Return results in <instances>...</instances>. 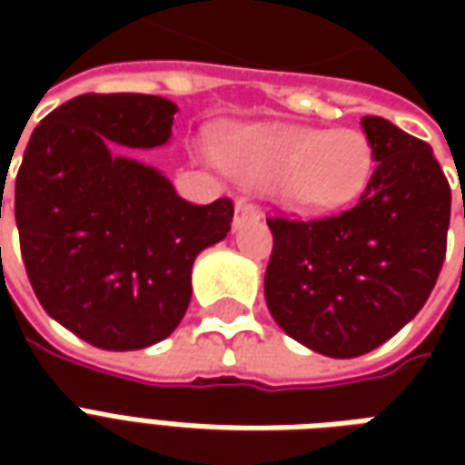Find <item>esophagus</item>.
<instances>
[{
	"instance_id": "esophagus-1",
	"label": "esophagus",
	"mask_w": 465,
	"mask_h": 465,
	"mask_svg": "<svg viewBox=\"0 0 465 465\" xmlns=\"http://www.w3.org/2000/svg\"><path fill=\"white\" fill-rule=\"evenodd\" d=\"M262 219V212L259 206H253L249 202H236V213H233V226L239 229L242 223L246 222H259Z\"/></svg>"
}]
</instances>
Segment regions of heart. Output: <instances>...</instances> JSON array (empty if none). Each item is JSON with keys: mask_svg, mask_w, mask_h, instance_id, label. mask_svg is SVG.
Returning <instances> with one entry per match:
<instances>
[{"mask_svg": "<svg viewBox=\"0 0 465 465\" xmlns=\"http://www.w3.org/2000/svg\"><path fill=\"white\" fill-rule=\"evenodd\" d=\"M216 153L249 182H272L296 212H329L349 203L373 169L371 142L356 129L313 132L293 126H249L222 136Z\"/></svg>", "mask_w": 465, "mask_h": 465, "instance_id": "obj_1", "label": "heart"}]
</instances>
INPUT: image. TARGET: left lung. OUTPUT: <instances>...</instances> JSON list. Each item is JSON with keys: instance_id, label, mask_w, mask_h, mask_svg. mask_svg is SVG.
<instances>
[{"instance_id": "8db88e82", "label": "left lung", "mask_w": 465, "mask_h": 465, "mask_svg": "<svg viewBox=\"0 0 465 465\" xmlns=\"http://www.w3.org/2000/svg\"><path fill=\"white\" fill-rule=\"evenodd\" d=\"M361 126L376 166L359 202L312 222L266 219V306L292 339L331 359L363 356L399 333L446 259L450 186L433 149L381 116Z\"/></svg>"}]
</instances>
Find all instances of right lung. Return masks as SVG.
<instances>
[{
  "mask_svg": "<svg viewBox=\"0 0 465 465\" xmlns=\"http://www.w3.org/2000/svg\"><path fill=\"white\" fill-rule=\"evenodd\" d=\"M173 114L163 96H74L39 122L16 172L29 283L54 322L96 349L166 339L192 302L193 259L232 229V199L183 202L159 169L119 153L169 142Z\"/></svg>",
  "mask_w": 465,
  "mask_h": 465,
  "instance_id": "right-lung-1",
  "label": "right lung"
}]
</instances>
